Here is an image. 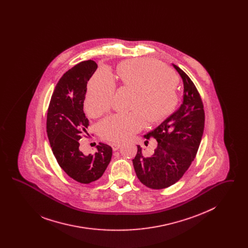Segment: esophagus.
<instances>
[{
    "mask_svg": "<svg viewBox=\"0 0 248 248\" xmlns=\"http://www.w3.org/2000/svg\"><path fill=\"white\" fill-rule=\"evenodd\" d=\"M120 147H121V144H120V143H112V144H111V148H112L113 151H118L119 149H120Z\"/></svg>",
    "mask_w": 248,
    "mask_h": 248,
    "instance_id": "34e87169",
    "label": "esophagus"
}]
</instances>
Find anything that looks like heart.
I'll list each match as a JSON object with an SVG mask.
<instances>
[{"mask_svg": "<svg viewBox=\"0 0 248 248\" xmlns=\"http://www.w3.org/2000/svg\"><path fill=\"white\" fill-rule=\"evenodd\" d=\"M121 84L132 91L129 109L115 114L98 124L100 137L108 141H124L141 129L145 124H157L172 114L178 96L177 77L165 65L154 59L140 58L123 61L117 66ZM115 85L104 71H96L87 85L85 108L98 116L111 105Z\"/></svg>", "mask_w": 248, "mask_h": 248, "instance_id": "obj_1", "label": "heart"}]
</instances>
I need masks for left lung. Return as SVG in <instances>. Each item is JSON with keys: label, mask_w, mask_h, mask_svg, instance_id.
<instances>
[{"label": "left lung", "mask_w": 248, "mask_h": 248, "mask_svg": "<svg viewBox=\"0 0 248 248\" xmlns=\"http://www.w3.org/2000/svg\"><path fill=\"white\" fill-rule=\"evenodd\" d=\"M182 78L183 101L173 114L144 136L145 145L157 141L154 154L146 157L138 145L133 159L137 177L150 189L170 187L178 181L194 160L204 128V110L200 94L189 76L174 65Z\"/></svg>", "instance_id": "8db88e82"}]
</instances>
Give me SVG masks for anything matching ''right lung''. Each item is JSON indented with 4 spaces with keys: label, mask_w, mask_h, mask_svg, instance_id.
I'll return each mask as SVG.
<instances>
[{
    "label": "right lung",
    "mask_w": 248,
    "mask_h": 248,
    "mask_svg": "<svg viewBox=\"0 0 248 248\" xmlns=\"http://www.w3.org/2000/svg\"><path fill=\"white\" fill-rule=\"evenodd\" d=\"M97 69L93 60L75 65L57 83L48 107L46 131L52 152L59 166L74 180L89 184L102 177L112 156L110 146L99 143L94 154L79 150L89 125L83 112L87 83Z\"/></svg>",
    "instance_id": "1"
}]
</instances>
